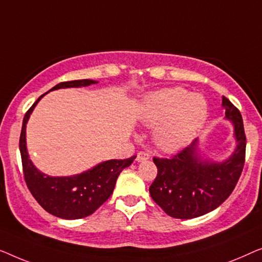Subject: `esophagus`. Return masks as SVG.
<instances>
[{"label":"esophagus","mask_w":262,"mask_h":262,"mask_svg":"<svg viewBox=\"0 0 262 262\" xmlns=\"http://www.w3.org/2000/svg\"><path fill=\"white\" fill-rule=\"evenodd\" d=\"M148 159H149V154L146 152H139L138 156H136V158H135V160L138 161V163H141V161H145Z\"/></svg>","instance_id":"obj_1"}]
</instances>
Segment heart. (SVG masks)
Wrapping results in <instances>:
<instances>
[{"instance_id":"obj_1","label":"heart","mask_w":262,"mask_h":262,"mask_svg":"<svg viewBox=\"0 0 262 262\" xmlns=\"http://www.w3.org/2000/svg\"><path fill=\"white\" fill-rule=\"evenodd\" d=\"M208 117L204 96L183 88H167L147 95L139 119L147 127H157L154 142L161 150L177 152L203 128Z\"/></svg>"}]
</instances>
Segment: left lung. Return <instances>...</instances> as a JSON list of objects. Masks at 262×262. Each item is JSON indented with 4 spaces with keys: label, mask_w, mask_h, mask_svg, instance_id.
<instances>
[{
    "label": "left lung",
    "mask_w": 262,
    "mask_h": 262,
    "mask_svg": "<svg viewBox=\"0 0 262 262\" xmlns=\"http://www.w3.org/2000/svg\"><path fill=\"white\" fill-rule=\"evenodd\" d=\"M222 106L226 120L233 124L236 141L229 158L222 161L203 158L196 139L172 159H153L158 174L149 186L150 197L171 217L189 220L203 216L219 208L237 184L245 165V128L241 113L224 96Z\"/></svg>",
    "instance_id": "8db88e82"
}]
</instances>
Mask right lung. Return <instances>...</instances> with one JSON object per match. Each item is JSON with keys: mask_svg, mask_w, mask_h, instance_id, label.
<instances>
[{"mask_svg": "<svg viewBox=\"0 0 262 262\" xmlns=\"http://www.w3.org/2000/svg\"><path fill=\"white\" fill-rule=\"evenodd\" d=\"M96 83L98 82L93 79L62 82L53 86L50 91L66 88L89 86ZM46 94L36 99L34 104L26 113L22 122L20 153L26 184L33 197L47 212L64 220L83 219L94 213L112 196L117 177L123 168L130 166L135 157L124 160L103 161L88 171L69 177H52L39 171L29 159L26 142V126L35 105Z\"/></svg>", "mask_w": 262, "mask_h": 262, "instance_id": "add662e5", "label": "right lung"}]
</instances>
